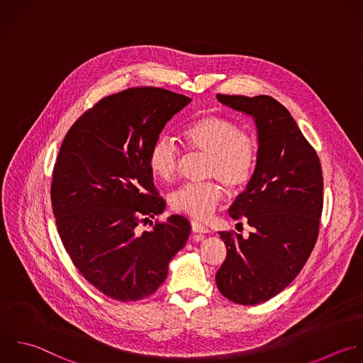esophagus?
Returning a JSON list of instances; mask_svg holds the SVG:
<instances>
[{"mask_svg": "<svg viewBox=\"0 0 363 363\" xmlns=\"http://www.w3.org/2000/svg\"><path fill=\"white\" fill-rule=\"evenodd\" d=\"M191 225H192V230L196 232V233H203L205 235V233L209 232V229L203 223H201L199 220H192Z\"/></svg>", "mask_w": 363, "mask_h": 363, "instance_id": "1", "label": "esophagus"}]
</instances>
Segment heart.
<instances>
[{
  "instance_id": "1",
  "label": "heart",
  "mask_w": 363,
  "mask_h": 363,
  "mask_svg": "<svg viewBox=\"0 0 363 363\" xmlns=\"http://www.w3.org/2000/svg\"><path fill=\"white\" fill-rule=\"evenodd\" d=\"M182 141L192 152L205 155V175L220 181L229 191H239L250 181L257 162L256 140L225 117L205 116L182 130ZM179 151L168 140H157L148 154L151 174L160 181H171L178 169ZM219 182L186 184L171 194L172 209L188 216L203 219L223 199Z\"/></svg>"
}]
</instances>
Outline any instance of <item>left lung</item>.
Returning a JSON list of instances; mask_svg holds the SVG:
<instances>
[{
    "label": "left lung",
    "mask_w": 363,
    "mask_h": 363,
    "mask_svg": "<svg viewBox=\"0 0 363 363\" xmlns=\"http://www.w3.org/2000/svg\"><path fill=\"white\" fill-rule=\"evenodd\" d=\"M216 97L252 117L259 145L255 172L229 208L232 219L245 218L253 232L246 239L219 232L228 255L216 286L228 300L256 306L290 286L314 249L323 212V171L317 152L276 99Z\"/></svg>",
    "instance_id": "obj_1"
}]
</instances>
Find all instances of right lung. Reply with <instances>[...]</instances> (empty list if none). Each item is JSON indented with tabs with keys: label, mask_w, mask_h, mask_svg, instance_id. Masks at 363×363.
<instances>
[{
	"label": "right lung",
	"mask_w": 363,
	"mask_h": 363,
	"mask_svg": "<svg viewBox=\"0 0 363 363\" xmlns=\"http://www.w3.org/2000/svg\"><path fill=\"white\" fill-rule=\"evenodd\" d=\"M191 101L165 89H127L86 111L62 143L50 188L59 236L83 277L113 300L154 294L189 238L191 223L181 215L150 232L137 226L167 206L157 196L148 154Z\"/></svg>",
	"instance_id": "add662e5"
}]
</instances>
